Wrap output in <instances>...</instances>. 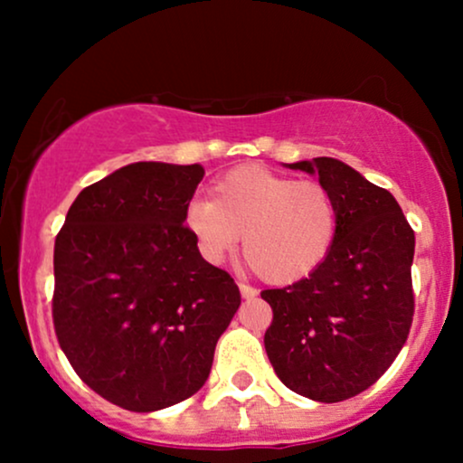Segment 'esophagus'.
I'll list each match as a JSON object with an SVG mask.
<instances>
[{
    "label": "esophagus",
    "instance_id": "obj_1",
    "mask_svg": "<svg viewBox=\"0 0 463 463\" xmlns=\"http://www.w3.org/2000/svg\"><path fill=\"white\" fill-rule=\"evenodd\" d=\"M239 291H241V296H243V298H246V300H252L254 296L259 294V291L254 289L252 285H246V283H239Z\"/></svg>",
    "mask_w": 463,
    "mask_h": 463
}]
</instances>
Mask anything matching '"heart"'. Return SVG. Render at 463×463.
<instances>
[{"instance_id":"1","label":"heart","mask_w":463,"mask_h":463,"mask_svg":"<svg viewBox=\"0 0 463 463\" xmlns=\"http://www.w3.org/2000/svg\"><path fill=\"white\" fill-rule=\"evenodd\" d=\"M184 224L211 263L224 261L243 237V257L261 279L289 285L326 261L339 209L317 180H296L263 165L231 169L213 184V200L194 198Z\"/></svg>"}]
</instances>
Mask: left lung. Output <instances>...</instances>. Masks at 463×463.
Masks as SVG:
<instances>
[{"label": "left lung", "mask_w": 463, "mask_h": 463, "mask_svg": "<svg viewBox=\"0 0 463 463\" xmlns=\"http://www.w3.org/2000/svg\"><path fill=\"white\" fill-rule=\"evenodd\" d=\"M317 174L339 209L337 237L316 272L265 289V353L296 394L339 402L374 385L405 346L413 320L416 235L394 195L337 158L289 165Z\"/></svg>", "instance_id": "8db88e82"}]
</instances>
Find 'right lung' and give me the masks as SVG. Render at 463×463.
Here are the masks:
<instances>
[{"label":"right lung","mask_w":463,"mask_h":463,"mask_svg":"<svg viewBox=\"0 0 463 463\" xmlns=\"http://www.w3.org/2000/svg\"><path fill=\"white\" fill-rule=\"evenodd\" d=\"M202 176L200 165H126L80 191L56 235L58 344L84 383L128 411L194 396L241 305L184 226Z\"/></svg>","instance_id":"obj_1"}]
</instances>
